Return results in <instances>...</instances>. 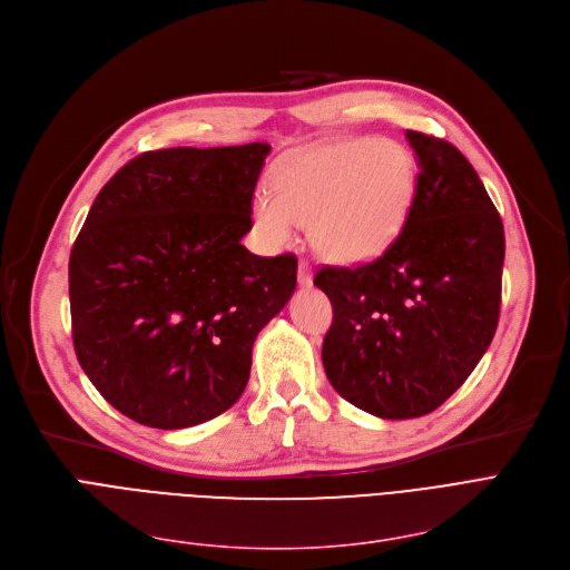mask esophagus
Here are the masks:
<instances>
[{"label":"esophagus","mask_w":570,"mask_h":570,"mask_svg":"<svg viewBox=\"0 0 570 570\" xmlns=\"http://www.w3.org/2000/svg\"><path fill=\"white\" fill-rule=\"evenodd\" d=\"M296 278H299V285H304V287L313 285V268H311V264L306 259L299 262V271H296Z\"/></svg>","instance_id":"obj_1"}]
</instances>
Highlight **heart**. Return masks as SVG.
Here are the masks:
<instances>
[{
	"instance_id": "1",
	"label": "heart",
	"mask_w": 570,
	"mask_h": 570,
	"mask_svg": "<svg viewBox=\"0 0 570 570\" xmlns=\"http://www.w3.org/2000/svg\"><path fill=\"white\" fill-rule=\"evenodd\" d=\"M413 155L387 139H345L285 157L274 197L257 195L262 236L285 246L294 223L308 225L315 250L338 264L381 257L399 238L415 199Z\"/></svg>"
}]
</instances>
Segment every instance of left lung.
I'll return each instance as SVG.
<instances>
[{"label": "left lung", "instance_id": "obj_1", "mask_svg": "<svg viewBox=\"0 0 570 570\" xmlns=\"http://www.w3.org/2000/svg\"><path fill=\"white\" fill-rule=\"evenodd\" d=\"M405 137L420 174L399 238L373 262L315 274L334 308L322 343L330 383L383 420L422 417L464 385L497 332L505 255L471 161L443 139Z\"/></svg>", "mask_w": 570, "mask_h": 570}]
</instances>
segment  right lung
<instances>
[{"instance_id": "1", "label": "right lung", "mask_w": 570, "mask_h": 570, "mask_svg": "<svg viewBox=\"0 0 570 570\" xmlns=\"http://www.w3.org/2000/svg\"><path fill=\"white\" fill-rule=\"evenodd\" d=\"M268 144L150 150L97 195L69 257L80 368L129 420L185 429L248 385L253 343L296 287V257L253 255Z\"/></svg>"}]
</instances>
